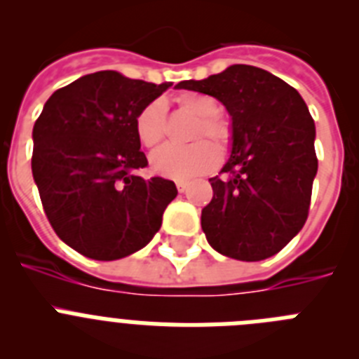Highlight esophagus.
Instances as JSON below:
<instances>
[{"mask_svg":"<svg viewBox=\"0 0 359 359\" xmlns=\"http://www.w3.org/2000/svg\"><path fill=\"white\" fill-rule=\"evenodd\" d=\"M176 187H177V192H185V190L189 189V183H187V182H176Z\"/></svg>","mask_w":359,"mask_h":359,"instance_id":"esophagus-1","label":"esophagus"}]
</instances>
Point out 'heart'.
I'll return each instance as SVG.
<instances>
[{
  "label": "heart",
  "mask_w": 359,
  "mask_h": 359,
  "mask_svg": "<svg viewBox=\"0 0 359 359\" xmlns=\"http://www.w3.org/2000/svg\"><path fill=\"white\" fill-rule=\"evenodd\" d=\"M180 107L185 113L199 118L196 123L190 140H199L194 144L180 147V145H163L151 156V169L158 176L170 180H190L199 174H207L215 169L221 160V151H226L231 142V128L226 118L219 115V104L214 97L198 91H187L176 98ZM136 136L144 147H156L165 138L167 122H165V102L152 100L138 113L135 120ZM203 137H210L218 145H213Z\"/></svg>",
  "instance_id": "heart-1"
}]
</instances>
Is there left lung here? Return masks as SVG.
<instances>
[{
  "label": "left lung",
  "mask_w": 359,
  "mask_h": 359,
  "mask_svg": "<svg viewBox=\"0 0 359 359\" xmlns=\"http://www.w3.org/2000/svg\"><path fill=\"white\" fill-rule=\"evenodd\" d=\"M176 88L217 98L231 118L230 158L221 176L208 180L214 196L201 210L208 244L246 262L278 253L306 223L318 170L315 122L304 98L248 65Z\"/></svg>",
  "instance_id": "left-lung-1"
}]
</instances>
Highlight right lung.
Returning <instances> with one entry per match:
<instances>
[{
  "label": "right lung",
  "mask_w": 359,
  "mask_h": 359,
  "mask_svg": "<svg viewBox=\"0 0 359 359\" xmlns=\"http://www.w3.org/2000/svg\"><path fill=\"white\" fill-rule=\"evenodd\" d=\"M106 69L57 90L36 120L32 174L44 214L69 248L116 261L154 237L177 196L174 182L144 180L135 120L169 90Z\"/></svg>",
  "instance_id": "1"
}]
</instances>
